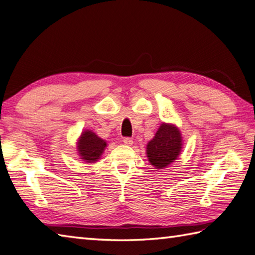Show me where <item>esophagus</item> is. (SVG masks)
I'll return each instance as SVG.
<instances>
[{
	"label": "esophagus",
	"mask_w": 255,
	"mask_h": 255,
	"mask_svg": "<svg viewBox=\"0 0 255 255\" xmlns=\"http://www.w3.org/2000/svg\"><path fill=\"white\" fill-rule=\"evenodd\" d=\"M123 143L126 145H132L133 144V139L131 137H124L123 138Z\"/></svg>",
	"instance_id": "34e87169"
}]
</instances>
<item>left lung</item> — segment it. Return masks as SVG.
Instances as JSON below:
<instances>
[{
    "mask_svg": "<svg viewBox=\"0 0 255 255\" xmlns=\"http://www.w3.org/2000/svg\"><path fill=\"white\" fill-rule=\"evenodd\" d=\"M147 157L149 163L156 168H165L177 158L181 149L179 129L163 123L153 139L147 144Z\"/></svg>",
    "mask_w": 255,
    "mask_h": 255,
    "instance_id": "left-lung-1",
    "label": "left lung"
}]
</instances>
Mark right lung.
I'll return each instance as SVG.
<instances>
[{"mask_svg": "<svg viewBox=\"0 0 255 255\" xmlns=\"http://www.w3.org/2000/svg\"><path fill=\"white\" fill-rule=\"evenodd\" d=\"M107 146V143L103 141L91 131H85L82 133L81 137L78 144V150L82 159L86 162H96L101 156Z\"/></svg>", "mask_w": 255, "mask_h": 255, "instance_id": "right-lung-1", "label": "right lung"}]
</instances>
